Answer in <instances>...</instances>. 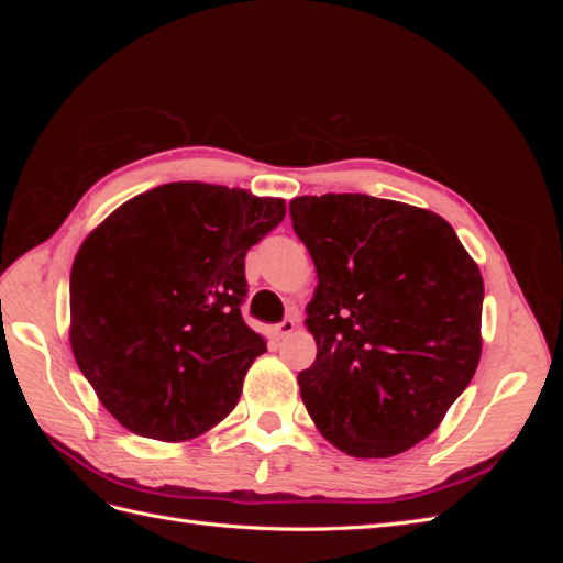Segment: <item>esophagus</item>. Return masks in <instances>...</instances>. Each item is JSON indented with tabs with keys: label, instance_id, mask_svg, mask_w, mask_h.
I'll return each mask as SVG.
<instances>
[{
	"label": "esophagus",
	"instance_id": "1",
	"mask_svg": "<svg viewBox=\"0 0 563 563\" xmlns=\"http://www.w3.org/2000/svg\"><path fill=\"white\" fill-rule=\"evenodd\" d=\"M296 327H298V321L294 317H286L284 321L277 323L275 333H277V338H286V335H291L296 331Z\"/></svg>",
	"mask_w": 563,
	"mask_h": 563
}]
</instances>
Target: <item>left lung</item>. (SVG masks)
Returning <instances> with one entry per match:
<instances>
[{"instance_id": "left-lung-1", "label": "left lung", "mask_w": 563, "mask_h": 563, "mask_svg": "<svg viewBox=\"0 0 563 563\" xmlns=\"http://www.w3.org/2000/svg\"><path fill=\"white\" fill-rule=\"evenodd\" d=\"M317 267L305 408L335 449L389 457L430 437L482 356L484 279L444 218L368 195L291 199Z\"/></svg>"}]
</instances>
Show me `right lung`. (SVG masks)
<instances>
[{"mask_svg":"<svg viewBox=\"0 0 563 563\" xmlns=\"http://www.w3.org/2000/svg\"><path fill=\"white\" fill-rule=\"evenodd\" d=\"M284 216V199L166 183L84 240L70 275V345L119 424L187 441L236 406L246 371L267 352L240 310L244 258Z\"/></svg>","mask_w":563,"mask_h":563,"instance_id":"add662e5","label":"right lung"}]
</instances>
